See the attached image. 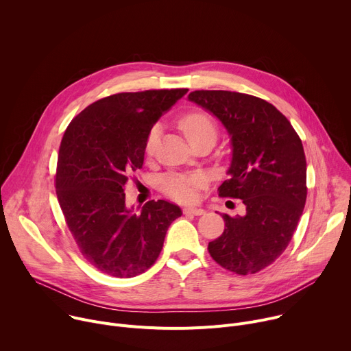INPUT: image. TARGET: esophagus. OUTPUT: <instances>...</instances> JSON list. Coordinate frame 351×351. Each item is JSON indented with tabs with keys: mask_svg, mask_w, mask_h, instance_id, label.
I'll return each mask as SVG.
<instances>
[{
	"mask_svg": "<svg viewBox=\"0 0 351 351\" xmlns=\"http://www.w3.org/2000/svg\"><path fill=\"white\" fill-rule=\"evenodd\" d=\"M183 213L186 215H204L206 211L203 208H197V207H186L183 208Z\"/></svg>",
	"mask_w": 351,
	"mask_h": 351,
	"instance_id": "34e87169",
	"label": "esophagus"
}]
</instances>
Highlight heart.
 Listing matches in <instances>:
<instances>
[{
	"mask_svg": "<svg viewBox=\"0 0 351 351\" xmlns=\"http://www.w3.org/2000/svg\"><path fill=\"white\" fill-rule=\"evenodd\" d=\"M180 129L184 133L189 143H194L199 138L208 136H214L217 138V126L213 119L203 112H191L184 115L180 122ZM158 126H154L149 130L145 140V152L149 154L153 153L158 137ZM204 184V178L202 175L193 176H169L164 180L162 187L172 198L179 199V202H191L195 197V191L199 186Z\"/></svg>",
	"mask_w": 351,
	"mask_h": 351,
	"instance_id": "obj_1",
	"label": "heart"
}]
</instances>
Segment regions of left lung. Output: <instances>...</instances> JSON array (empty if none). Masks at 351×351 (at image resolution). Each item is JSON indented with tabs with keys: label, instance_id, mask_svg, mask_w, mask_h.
I'll return each mask as SVG.
<instances>
[{
	"label": "left lung",
	"instance_id": "1",
	"mask_svg": "<svg viewBox=\"0 0 351 351\" xmlns=\"http://www.w3.org/2000/svg\"><path fill=\"white\" fill-rule=\"evenodd\" d=\"M189 101L217 117L230 137L229 179L218 191L243 199L245 214L222 215L223 233L210 241L225 269L248 275L271 265L286 250L307 198V162L298 134L272 104L254 95L197 90Z\"/></svg>",
	"mask_w": 351,
	"mask_h": 351
}]
</instances>
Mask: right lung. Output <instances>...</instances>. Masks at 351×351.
Instances as JSON below:
<instances>
[{
	"instance_id": "1",
	"label": "right lung",
	"mask_w": 351,
	"mask_h": 351,
	"mask_svg": "<svg viewBox=\"0 0 351 351\" xmlns=\"http://www.w3.org/2000/svg\"><path fill=\"white\" fill-rule=\"evenodd\" d=\"M187 91L101 98L64 133L56 176L58 202L83 257L98 271L115 278L144 272L158 258L169 225L182 215L165 199H152L134 213L125 204V184L143 167L149 130Z\"/></svg>"
}]
</instances>
